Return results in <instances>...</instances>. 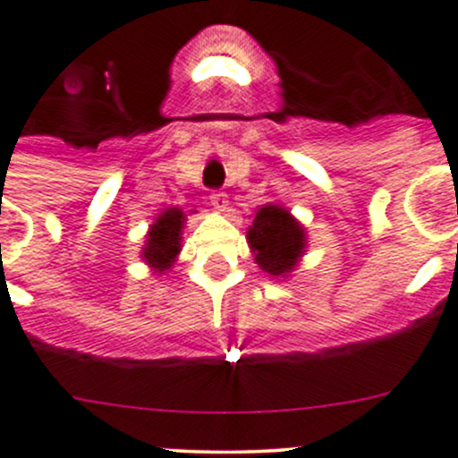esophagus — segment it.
I'll return each mask as SVG.
<instances>
[{"label":"esophagus","instance_id":"obj_1","mask_svg":"<svg viewBox=\"0 0 458 458\" xmlns=\"http://www.w3.org/2000/svg\"><path fill=\"white\" fill-rule=\"evenodd\" d=\"M210 206H212V210L225 212V208H228V194L212 192L210 194Z\"/></svg>","mask_w":458,"mask_h":458}]
</instances>
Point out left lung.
<instances>
[{
  "instance_id": "1",
  "label": "left lung",
  "mask_w": 458,
  "mask_h": 458,
  "mask_svg": "<svg viewBox=\"0 0 458 458\" xmlns=\"http://www.w3.org/2000/svg\"><path fill=\"white\" fill-rule=\"evenodd\" d=\"M246 239L255 264L273 279H286L297 268L309 246L304 225L279 203L257 208Z\"/></svg>"
}]
</instances>
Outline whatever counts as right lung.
Masks as SVG:
<instances>
[{
	"label": "right lung",
	"mask_w": 458,
	"mask_h": 458,
	"mask_svg": "<svg viewBox=\"0 0 458 458\" xmlns=\"http://www.w3.org/2000/svg\"><path fill=\"white\" fill-rule=\"evenodd\" d=\"M185 212L181 208H167L149 225L145 234V246L140 250L145 264L158 275H165L174 266L176 257L181 255V242H183Z\"/></svg>",
	"instance_id": "obj_1"
}]
</instances>
